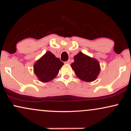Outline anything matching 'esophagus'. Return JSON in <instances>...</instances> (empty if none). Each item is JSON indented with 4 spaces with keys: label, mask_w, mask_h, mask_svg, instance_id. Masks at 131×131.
<instances>
[{
    "label": "esophagus",
    "mask_w": 131,
    "mask_h": 131,
    "mask_svg": "<svg viewBox=\"0 0 131 131\" xmlns=\"http://www.w3.org/2000/svg\"><path fill=\"white\" fill-rule=\"evenodd\" d=\"M65 63H67V64H70V63H71V61H70V60H68V61H66Z\"/></svg>",
    "instance_id": "obj_1"
}]
</instances>
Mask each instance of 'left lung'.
<instances>
[{"label": "left lung", "instance_id": "8db88e82", "mask_svg": "<svg viewBox=\"0 0 131 131\" xmlns=\"http://www.w3.org/2000/svg\"><path fill=\"white\" fill-rule=\"evenodd\" d=\"M74 60L71 66L79 79L87 82L95 80L100 71L98 61L81 52L75 55Z\"/></svg>", "mask_w": 131, "mask_h": 131}]
</instances>
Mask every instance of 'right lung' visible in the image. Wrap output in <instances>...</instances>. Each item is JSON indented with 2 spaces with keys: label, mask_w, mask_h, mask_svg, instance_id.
Returning <instances> with one entry per match:
<instances>
[{
  "label": "right lung",
  "mask_w": 131,
  "mask_h": 131,
  "mask_svg": "<svg viewBox=\"0 0 131 131\" xmlns=\"http://www.w3.org/2000/svg\"><path fill=\"white\" fill-rule=\"evenodd\" d=\"M63 63L50 52H47L34 65V73L43 82H49L55 78Z\"/></svg>",
  "instance_id": "add662e5"
}]
</instances>
